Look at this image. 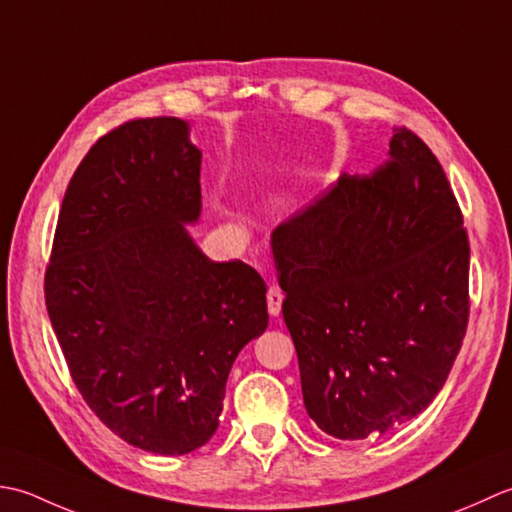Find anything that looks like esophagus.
Wrapping results in <instances>:
<instances>
[{
    "instance_id": "1",
    "label": "esophagus",
    "mask_w": 512,
    "mask_h": 512,
    "mask_svg": "<svg viewBox=\"0 0 512 512\" xmlns=\"http://www.w3.org/2000/svg\"><path fill=\"white\" fill-rule=\"evenodd\" d=\"M280 307H283V289H280L278 285H269V289H267V311L271 316H278Z\"/></svg>"
}]
</instances>
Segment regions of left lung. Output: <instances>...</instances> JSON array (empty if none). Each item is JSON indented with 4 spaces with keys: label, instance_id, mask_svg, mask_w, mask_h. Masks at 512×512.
Returning <instances> with one entry per match:
<instances>
[{
    "label": "left lung",
    "instance_id": "left-lung-1",
    "mask_svg": "<svg viewBox=\"0 0 512 512\" xmlns=\"http://www.w3.org/2000/svg\"><path fill=\"white\" fill-rule=\"evenodd\" d=\"M389 161L342 174L271 234L302 400L338 440H364L422 413L468 327L471 247L440 161L393 128Z\"/></svg>",
    "mask_w": 512,
    "mask_h": 512
}]
</instances>
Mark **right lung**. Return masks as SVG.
I'll return each mask as SVG.
<instances>
[{
    "mask_svg": "<svg viewBox=\"0 0 512 512\" xmlns=\"http://www.w3.org/2000/svg\"><path fill=\"white\" fill-rule=\"evenodd\" d=\"M176 117L132 119L92 145L59 210L46 309L81 398L132 446L210 442L229 369L267 329L265 280L214 263L187 234L201 150Z\"/></svg>",
    "mask_w": 512,
    "mask_h": 512,
    "instance_id": "right-lung-1",
    "label": "right lung"
}]
</instances>
